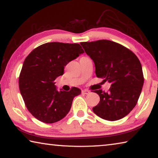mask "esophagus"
<instances>
[{
    "mask_svg": "<svg viewBox=\"0 0 158 158\" xmlns=\"http://www.w3.org/2000/svg\"><path fill=\"white\" fill-rule=\"evenodd\" d=\"M89 93V90H87V89L82 90V94H88Z\"/></svg>",
    "mask_w": 158,
    "mask_h": 158,
    "instance_id": "1",
    "label": "esophagus"
}]
</instances>
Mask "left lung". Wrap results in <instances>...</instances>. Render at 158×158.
<instances>
[{
	"mask_svg": "<svg viewBox=\"0 0 158 158\" xmlns=\"http://www.w3.org/2000/svg\"><path fill=\"white\" fill-rule=\"evenodd\" d=\"M81 45L94 61L97 77L111 84L108 92H94L100 97L92 108L94 113L109 121L125 117L135 107L143 85L139 59L128 48L113 41L99 40Z\"/></svg>",
	"mask_w": 158,
	"mask_h": 158,
	"instance_id": "left-lung-1",
	"label": "left lung"
}]
</instances>
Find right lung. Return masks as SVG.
<instances>
[{
  "label": "right lung",
  "mask_w": 158,
  "mask_h": 158,
  "mask_svg": "<svg viewBox=\"0 0 158 158\" xmlns=\"http://www.w3.org/2000/svg\"><path fill=\"white\" fill-rule=\"evenodd\" d=\"M84 53L77 43H47L35 48L23 64L19 77L20 93L28 111L38 120L54 123L68 114L73 98L81 90L58 91L56 77L64 74V66Z\"/></svg>",
  "instance_id": "add662e5"
}]
</instances>
